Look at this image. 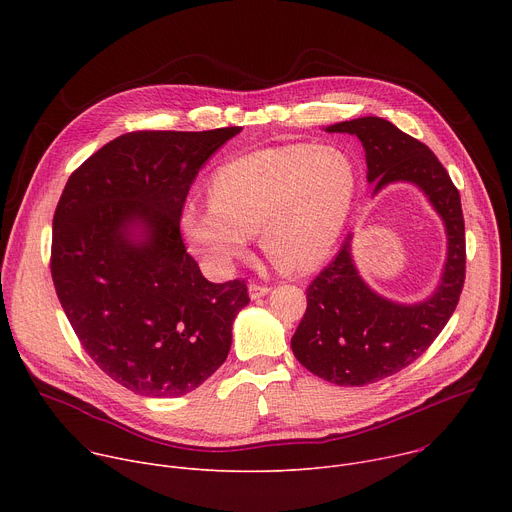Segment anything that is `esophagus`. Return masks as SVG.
Returning a JSON list of instances; mask_svg holds the SVG:
<instances>
[{
	"instance_id": "esophagus-1",
	"label": "esophagus",
	"mask_w": 512,
	"mask_h": 512,
	"mask_svg": "<svg viewBox=\"0 0 512 512\" xmlns=\"http://www.w3.org/2000/svg\"><path fill=\"white\" fill-rule=\"evenodd\" d=\"M269 294V287L267 285H261V283H249V296H251V300H259V298H263V296H267Z\"/></svg>"
}]
</instances>
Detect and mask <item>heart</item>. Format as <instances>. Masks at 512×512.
<instances>
[{"instance_id":"1","label":"heart","mask_w":512,"mask_h":512,"mask_svg":"<svg viewBox=\"0 0 512 512\" xmlns=\"http://www.w3.org/2000/svg\"><path fill=\"white\" fill-rule=\"evenodd\" d=\"M356 194L350 160L330 145L259 150L221 166L208 204L182 210L194 253L227 269L247 253L251 233L285 271H310L336 247Z\"/></svg>"}]
</instances>
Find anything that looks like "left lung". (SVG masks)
Wrapping results in <instances>:
<instances>
[{
    "label": "left lung",
    "instance_id": "8db88e82",
    "mask_svg": "<svg viewBox=\"0 0 512 512\" xmlns=\"http://www.w3.org/2000/svg\"><path fill=\"white\" fill-rule=\"evenodd\" d=\"M352 133L367 152V180L379 192L391 182L423 190L448 235V259L435 294L413 306L381 298L358 275L350 237L334 261L306 289L308 308L291 350L316 377L362 387L377 383L419 358L454 314L466 279V235L460 192L435 154L419 139L381 117H360L326 127Z\"/></svg>",
    "mask_w": 512,
    "mask_h": 512
}]
</instances>
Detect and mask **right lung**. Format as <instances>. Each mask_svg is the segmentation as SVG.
Here are the masks:
<instances>
[{"mask_svg": "<svg viewBox=\"0 0 512 512\" xmlns=\"http://www.w3.org/2000/svg\"><path fill=\"white\" fill-rule=\"evenodd\" d=\"M241 127L131 131L70 174L52 221L60 306L97 367L145 397H180L227 360L245 279L210 283L180 216L202 164Z\"/></svg>", "mask_w": 512, "mask_h": 512, "instance_id": "1", "label": "right lung"}]
</instances>
